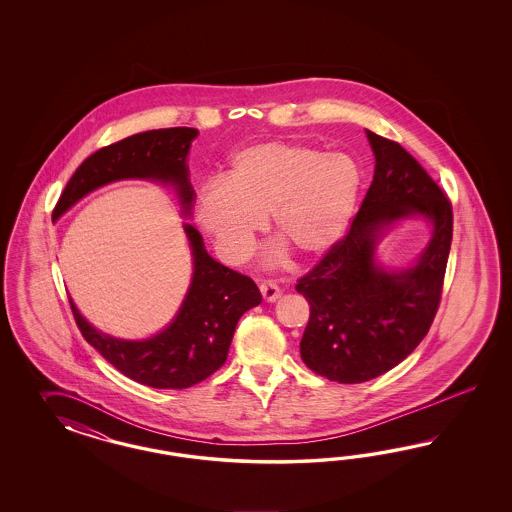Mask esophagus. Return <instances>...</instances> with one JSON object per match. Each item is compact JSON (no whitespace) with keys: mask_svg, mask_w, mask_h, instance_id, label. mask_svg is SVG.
<instances>
[{"mask_svg":"<svg viewBox=\"0 0 512 512\" xmlns=\"http://www.w3.org/2000/svg\"><path fill=\"white\" fill-rule=\"evenodd\" d=\"M259 289H261V295H263L266 302H276L279 296H281V291H279L278 285H276L274 281H268V279L261 283V287H259Z\"/></svg>","mask_w":512,"mask_h":512,"instance_id":"1","label":"esophagus"}]
</instances>
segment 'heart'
Returning a JSON list of instances; mask_svg holds the SVG:
<instances>
[{
	"label": "heart",
	"mask_w": 512,
	"mask_h": 512,
	"mask_svg": "<svg viewBox=\"0 0 512 512\" xmlns=\"http://www.w3.org/2000/svg\"><path fill=\"white\" fill-rule=\"evenodd\" d=\"M362 171L347 154L296 142H259L233 154L225 182H210L195 214L229 261L248 255L263 219L302 259L325 255L357 210Z\"/></svg>",
	"instance_id": "heart-1"
}]
</instances>
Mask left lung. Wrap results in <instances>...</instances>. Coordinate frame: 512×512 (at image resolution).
I'll list each match as a JSON object with an SVG mask.
<instances>
[{"instance_id":"left-lung-1","label":"left lung","mask_w":512,"mask_h":512,"mask_svg":"<svg viewBox=\"0 0 512 512\" xmlns=\"http://www.w3.org/2000/svg\"><path fill=\"white\" fill-rule=\"evenodd\" d=\"M373 182L347 234L298 279L310 304L300 357L311 372L345 385L364 383L409 357L434 323L452 242V204L419 161L394 140L366 131ZM424 216L433 236L420 259L387 271L374 259L396 220Z\"/></svg>"}]
</instances>
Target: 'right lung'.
<instances>
[{"label": "right lung", "mask_w": 512, "mask_h": 512, "mask_svg": "<svg viewBox=\"0 0 512 512\" xmlns=\"http://www.w3.org/2000/svg\"><path fill=\"white\" fill-rule=\"evenodd\" d=\"M197 135L193 127L154 129L97 150L67 182L52 219L63 216L93 189L118 180L171 184L184 216H189L195 191L186 159ZM184 231L193 255V278L176 317L159 334L148 340H118L93 328L69 300L84 340L118 372L146 387H193L217 372L227 360L238 319L263 300L253 279L208 255L193 225L184 223Z\"/></svg>", "instance_id": "add662e5"}]
</instances>
